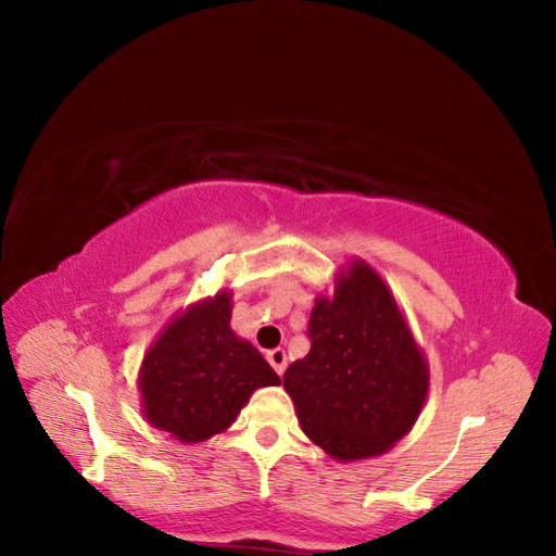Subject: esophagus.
<instances>
[{"label": "esophagus", "mask_w": 556, "mask_h": 556, "mask_svg": "<svg viewBox=\"0 0 556 556\" xmlns=\"http://www.w3.org/2000/svg\"><path fill=\"white\" fill-rule=\"evenodd\" d=\"M266 359H268V364L274 366V371H276L278 376H282L285 368H288V355H285V350H280V348H276V350H271V352H266Z\"/></svg>", "instance_id": "34e87169"}]
</instances>
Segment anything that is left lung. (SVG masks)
<instances>
[{
    "instance_id": "obj_1",
    "label": "left lung",
    "mask_w": 556,
    "mask_h": 556,
    "mask_svg": "<svg viewBox=\"0 0 556 556\" xmlns=\"http://www.w3.org/2000/svg\"><path fill=\"white\" fill-rule=\"evenodd\" d=\"M311 350L282 376L301 429L339 462L384 454L425 406L429 368L382 278L362 260L317 296Z\"/></svg>"
}]
</instances>
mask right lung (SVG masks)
I'll return each mask as SVG.
<instances>
[{"instance_id": "obj_1", "label": "right lung", "mask_w": 556, "mask_h": 556, "mask_svg": "<svg viewBox=\"0 0 556 556\" xmlns=\"http://www.w3.org/2000/svg\"><path fill=\"white\" fill-rule=\"evenodd\" d=\"M229 319V292L199 301L164 327L143 357V415L180 443L223 433L257 387L280 384L257 348L231 331Z\"/></svg>"}]
</instances>
